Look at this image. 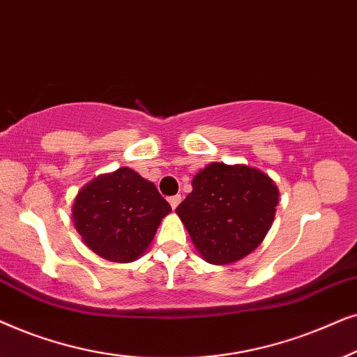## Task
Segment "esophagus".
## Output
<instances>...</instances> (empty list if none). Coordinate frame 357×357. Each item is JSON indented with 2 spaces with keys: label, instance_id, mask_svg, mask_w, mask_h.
<instances>
[{
  "label": "esophagus",
  "instance_id": "obj_1",
  "mask_svg": "<svg viewBox=\"0 0 357 357\" xmlns=\"http://www.w3.org/2000/svg\"><path fill=\"white\" fill-rule=\"evenodd\" d=\"M168 202H169L171 207L176 208V207L179 206V202H181V196H179V194H176V196H171V197L168 199Z\"/></svg>",
  "mask_w": 357,
  "mask_h": 357
}]
</instances>
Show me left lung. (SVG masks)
Instances as JSON below:
<instances>
[{
    "mask_svg": "<svg viewBox=\"0 0 357 357\" xmlns=\"http://www.w3.org/2000/svg\"><path fill=\"white\" fill-rule=\"evenodd\" d=\"M278 202L279 189L263 171L211 163L194 176L176 213L207 263L230 264L261 245Z\"/></svg>",
    "mask_w": 357,
    "mask_h": 357,
    "instance_id": "8db88e82",
    "label": "left lung"
}]
</instances>
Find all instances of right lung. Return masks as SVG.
<instances>
[{
  "label": "right lung",
  "instance_id": "obj_1",
  "mask_svg": "<svg viewBox=\"0 0 357 357\" xmlns=\"http://www.w3.org/2000/svg\"><path fill=\"white\" fill-rule=\"evenodd\" d=\"M71 212L89 250L107 261L132 263L149 248L171 206L153 183L134 169L119 168L88 183Z\"/></svg>",
  "mask_w": 357,
  "mask_h": 357
}]
</instances>
